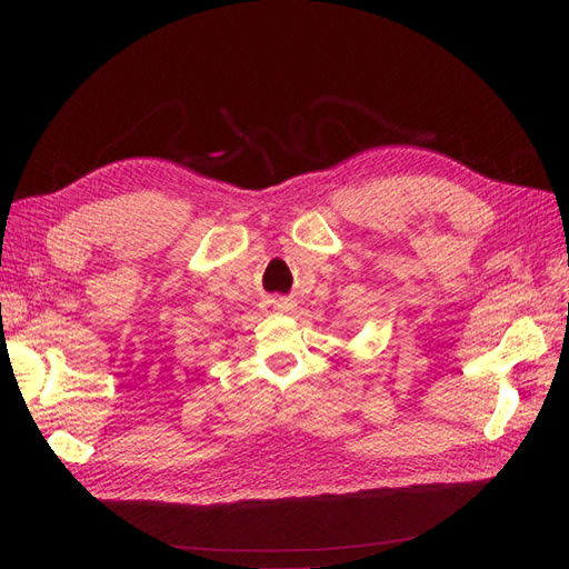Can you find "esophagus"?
Returning a JSON list of instances; mask_svg holds the SVG:
<instances>
[{"instance_id":"esophagus-1","label":"esophagus","mask_w":569,"mask_h":569,"mask_svg":"<svg viewBox=\"0 0 569 569\" xmlns=\"http://www.w3.org/2000/svg\"><path fill=\"white\" fill-rule=\"evenodd\" d=\"M289 308H291V303L287 299H268L266 301L268 313H284V311H289Z\"/></svg>"}]
</instances>
